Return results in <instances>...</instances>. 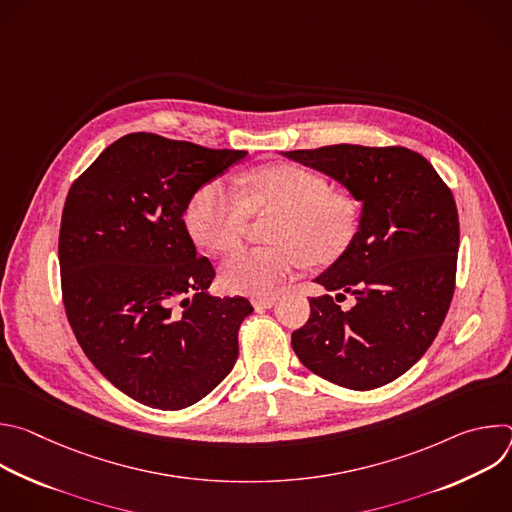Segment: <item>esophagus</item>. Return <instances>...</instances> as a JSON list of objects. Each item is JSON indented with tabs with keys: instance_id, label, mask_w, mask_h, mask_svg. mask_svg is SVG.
Returning a JSON list of instances; mask_svg holds the SVG:
<instances>
[{
	"instance_id": "obj_1",
	"label": "esophagus",
	"mask_w": 512,
	"mask_h": 512,
	"mask_svg": "<svg viewBox=\"0 0 512 512\" xmlns=\"http://www.w3.org/2000/svg\"><path fill=\"white\" fill-rule=\"evenodd\" d=\"M275 302H277V296L275 294H263V296H253L251 298V304L255 306V308H273L275 306Z\"/></svg>"
}]
</instances>
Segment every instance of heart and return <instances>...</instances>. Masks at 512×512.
I'll use <instances>...</instances> for the list:
<instances>
[{"label":"heart","instance_id":"obj_1","mask_svg":"<svg viewBox=\"0 0 512 512\" xmlns=\"http://www.w3.org/2000/svg\"><path fill=\"white\" fill-rule=\"evenodd\" d=\"M249 210H279L273 247L243 249L223 265V283L237 294H265L304 263L336 259L358 229L354 196L330 192L324 176L300 166H263L243 178L241 194L223 180L202 186L190 200L186 223L212 253H229L243 241Z\"/></svg>","mask_w":512,"mask_h":512}]
</instances>
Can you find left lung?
Wrapping results in <instances>:
<instances>
[{
    "label": "left lung",
    "instance_id": "8db88e82",
    "mask_svg": "<svg viewBox=\"0 0 512 512\" xmlns=\"http://www.w3.org/2000/svg\"><path fill=\"white\" fill-rule=\"evenodd\" d=\"M281 156L330 176L362 204L350 245L314 279L326 294L310 298V320L291 334V348L330 383L383 387L425 354L448 314L460 247L456 200L407 148L340 143ZM346 295L355 298L350 311L337 306Z\"/></svg>",
    "mask_w": 512,
    "mask_h": 512
}]
</instances>
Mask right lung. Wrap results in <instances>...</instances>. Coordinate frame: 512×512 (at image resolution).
Instances as JSON below:
<instances>
[{"mask_svg": "<svg viewBox=\"0 0 512 512\" xmlns=\"http://www.w3.org/2000/svg\"><path fill=\"white\" fill-rule=\"evenodd\" d=\"M249 154L129 133L70 186L58 259L68 322L97 371L164 411L198 403L235 367L247 298H216L184 214Z\"/></svg>", "mask_w": 512, "mask_h": 512, "instance_id": "1", "label": "right lung"}]
</instances>
